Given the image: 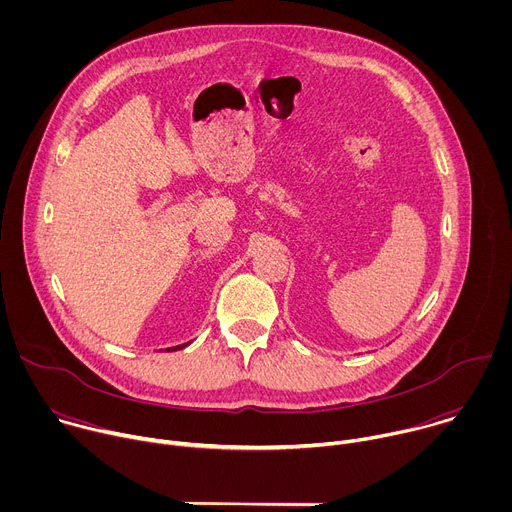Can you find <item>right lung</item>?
I'll list each match as a JSON object with an SVG mask.
<instances>
[{
	"mask_svg": "<svg viewBox=\"0 0 512 512\" xmlns=\"http://www.w3.org/2000/svg\"><path fill=\"white\" fill-rule=\"evenodd\" d=\"M184 346H188V342L186 344H180V346H172V348H166L168 352H172V350H180V348H184Z\"/></svg>",
	"mask_w": 512,
	"mask_h": 512,
	"instance_id": "add662e5",
	"label": "right lung"
}]
</instances>
